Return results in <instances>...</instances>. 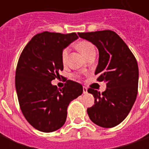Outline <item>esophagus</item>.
Listing matches in <instances>:
<instances>
[{
	"label": "esophagus",
	"mask_w": 149,
	"mask_h": 149,
	"mask_svg": "<svg viewBox=\"0 0 149 149\" xmlns=\"http://www.w3.org/2000/svg\"><path fill=\"white\" fill-rule=\"evenodd\" d=\"M83 93H84V94L88 93V88L86 87L83 88Z\"/></svg>",
	"instance_id": "esophagus-1"
}]
</instances>
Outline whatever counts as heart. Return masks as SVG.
Segmentation results:
<instances>
[{
    "label": "heart",
    "mask_w": 149,
    "mask_h": 149,
    "mask_svg": "<svg viewBox=\"0 0 149 149\" xmlns=\"http://www.w3.org/2000/svg\"><path fill=\"white\" fill-rule=\"evenodd\" d=\"M77 48L78 49V50L83 54V55L87 57L90 54L91 52L95 51V49H94V46L92 45V43H90L89 41H87V40H81L80 42L77 43ZM68 49L66 48L63 51H62L61 53V60L62 62L65 64L67 61V59H68Z\"/></svg>",
    "instance_id": "obj_1"
}]
</instances>
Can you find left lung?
Returning a JSON list of instances; mask_svg holds the SVG:
<instances>
[{"mask_svg":"<svg viewBox=\"0 0 149 149\" xmlns=\"http://www.w3.org/2000/svg\"><path fill=\"white\" fill-rule=\"evenodd\" d=\"M78 35L98 49L99 61L95 75H98L97 81L106 82V89L102 93L88 89L95 98L93 105L87 109L88 115L100 127H115L126 118L136 99L139 80L136 60L113 31L78 33Z\"/></svg>","mask_w":149,"mask_h":149,"instance_id":"left-lung-1","label":"left lung"}]
</instances>
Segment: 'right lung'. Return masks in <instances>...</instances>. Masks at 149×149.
Instances as JSON below:
<instances>
[{"mask_svg": "<svg viewBox=\"0 0 149 149\" xmlns=\"http://www.w3.org/2000/svg\"><path fill=\"white\" fill-rule=\"evenodd\" d=\"M78 38L75 33L43 32L24 47L18 61L15 84L21 112L33 128L51 132L64 125L72 100L83 93L77 82L68 80L62 89L51 81L64 69L62 51Z\"/></svg>", "mask_w": 149, "mask_h": 149, "instance_id": "add662e5", "label": "right lung"}]
</instances>
